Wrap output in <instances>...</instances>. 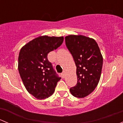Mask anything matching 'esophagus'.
Listing matches in <instances>:
<instances>
[{
  "label": "esophagus",
  "instance_id": "1",
  "mask_svg": "<svg viewBox=\"0 0 123 123\" xmlns=\"http://www.w3.org/2000/svg\"><path fill=\"white\" fill-rule=\"evenodd\" d=\"M61 75H62V78H64L65 77V72H62V74H61Z\"/></svg>",
  "mask_w": 123,
  "mask_h": 123
}]
</instances>
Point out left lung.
Wrapping results in <instances>:
<instances>
[{"label": "left lung", "mask_w": 123, "mask_h": 123, "mask_svg": "<svg viewBox=\"0 0 123 123\" xmlns=\"http://www.w3.org/2000/svg\"><path fill=\"white\" fill-rule=\"evenodd\" d=\"M65 44L77 67V83L69 89L74 96L83 98L91 93L99 81L103 58L96 41L84 36L69 35Z\"/></svg>", "instance_id": "left-lung-1"}]
</instances>
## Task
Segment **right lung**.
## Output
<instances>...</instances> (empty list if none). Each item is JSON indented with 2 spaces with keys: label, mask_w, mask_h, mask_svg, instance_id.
<instances>
[{
  "label": "right lung",
  "mask_w": 123,
  "mask_h": 123,
  "mask_svg": "<svg viewBox=\"0 0 123 123\" xmlns=\"http://www.w3.org/2000/svg\"><path fill=\"white\" fill-rule=\"evenodd\" d=\"M63 37L40 36L23 46L18 57V71L27 91L38 99L54 93L61 78L56 74L48 54L63 43Z\"/></svg>",
  "instance_id": "right-lung-1"
}]
</instances>
